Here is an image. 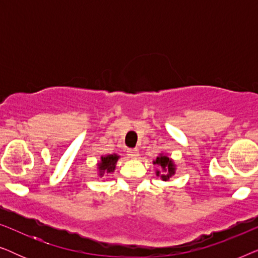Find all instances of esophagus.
<instances>
[{"mask_svg":"<svg viewBox=\"0 0 258 258\" xmlns=\"http://www.w3.org/2000/svg\"><path fill=\"white\" fill-rule=\"evenodd\" d=\"M128 156L130 158H137L140 156V151L137 149H129L128 150Z\"/></svg>","mask_w":258,"mask_h":258,"instance_id":"esophagus-1","label":"esophagus"}]
</instances>
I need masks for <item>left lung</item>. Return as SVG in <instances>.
Instances as JSON below:
<instances>
[{"label": "left lung", "mask_w": 258, "mask_h": 258, "mask_svg": "<svg viewBox=\"0 0 258 258\" xmlns=\"http://www.w3.org/2000/svg\"><path fill=\"white\" fill-rule=\"evenodd\" d=\"M153 163L158 167V169H156V176H160L162 181H169V178L175 175L176 164L168 155L160 154L156 160L153 161Z\"/></svg>", "instance_id": "8db88e82"}]
</instances>
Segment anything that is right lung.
<instances>
[{"label": "right lung", "instance_id": "obj_1", "mask_svg": "<svg viewBox=\"0 0 258 258\" xmlns=\"http://www.w3.org/2000/svg\"><path fill=\"white\" fill-rule=\"evenodd\" d=\"M118 158L119 156L117 154L103 155V156H101V161L97 163L98 176H100V177H104V176H107L108 174L114 172Z\"/></svg>", "mask_w": 258, "mask_h": 258}]
</instances>
